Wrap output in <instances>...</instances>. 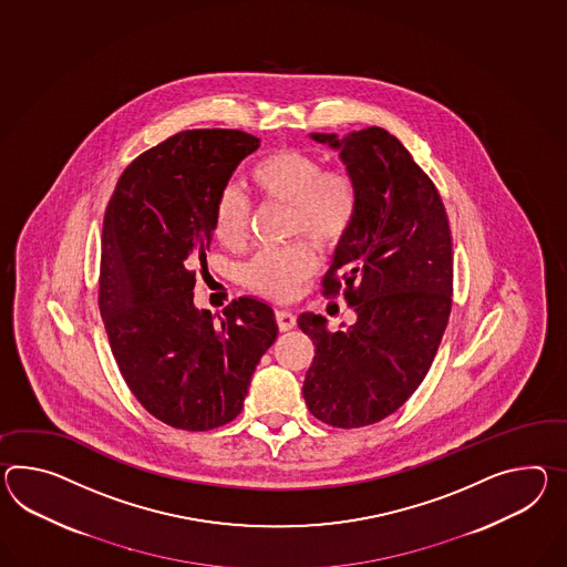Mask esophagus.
<instances>
[{"label": "esophagus", "mask_w": 567, "mask_h": 567, "mask_svg": "<svg viewBox=\"0 0 567 567\" xmlns=\"http://www.w3.org/2000/svg\"><path fill=\"white\" fill-rule=\"evenodd\" d=\"M277 323L280 332H289V330L295 328L297 319H295V316H292L290 311H285V309H282V311H277Z\"/></svg>", "instance_id": "1"}]
</instances>
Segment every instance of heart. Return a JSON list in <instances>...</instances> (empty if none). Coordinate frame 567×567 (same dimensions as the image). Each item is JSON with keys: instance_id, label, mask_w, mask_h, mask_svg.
<instances>
[{"instance_id": "heart-1", "label": "heart", "mask_w": 567, "mask_h": 567, "mask_svg": "<svg viewBox=\"0 0 567 567\" xmlns=\"http://www.w3.org/2000/svg\"><path fill=\"white\" fill-rule=\"evenodd\" d=\"M249 182L266 203L290 208V237H309L318 248H333L357 215V184L342 167L323 169V162L303 150H278L249 169ZM249 203L234 186L225 188L213 208V231L223 248L239 249L248 239ZM316 256L307 244L266 249L246 266L251 289L289 299L313 275Z\"/></svg>"}]
</instances>
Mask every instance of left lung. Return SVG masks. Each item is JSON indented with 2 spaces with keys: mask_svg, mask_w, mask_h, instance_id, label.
I'll use <instances>...</instances> for the list:
<instances>
[{
  "mask_svg": "<svg viewBox=\"0 0 567 567\" xmlns=\"http://www.w3.org/2000/svg\"><path fill=\"white\" fill-rule=\"evenodd\" d=\"M340 152L359 205L338 241L323 292L344 287L357 321L332 333L301 313L316 357L305 374L309 412L333 429L383 420L424 381L453 305V241L441 194L400 138L381 126L338 137L311 133Z\"/></svg>",
  "mask_w": 567,
  "mask_h": 567,
  "instance_id": "8db88e82",
  "label": "left lung"
}]
</instances>
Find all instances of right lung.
Listing matches in <instances>:
<instances>
[{"instance_id": "obj_1", "label": "right lung", "mask_w": 567, "mask_h": 567, "mask_svg": "<svg viewBox=\"0 0 567 567\" xmlns=\"http://www.w3.org/2000/svg\"><path fill=\"white\" fill-rule=\"evenodd\" d=\"M260 138L196 128L126 167L102 229L100 313L138 403L174 429L231 422L278 326L270 305L239 297L223 318L194 307L193 266L207 262L213 208Z\"/></svg>"}]
</instances>
